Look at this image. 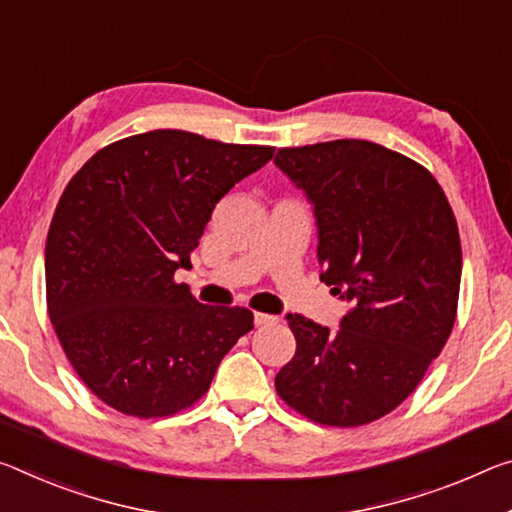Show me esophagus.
Returning a JSON list of instances; mask_svg holds the SVG:
<instances>
[{"instance_id": "obj_1", "label": "esophagus", "mask_w": 512, "mask_h": 512, "mask_svg": "<svg viewBox=\"0 0 512 512\" xmlns=\"http://www.w3.org/2000/svg\"><path fill=\"white\" fill-rule=\"evenodd\" d=\"M275 321H278V316L255 312V326H269V323H275Z\"/></svg>"}]
</instances>
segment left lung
<instances>
[{
	"mask_svg": "<svg viewBox=\"0 0 512 512\" xmlns=\"http://www.w3.org/2000/svg\"><path fill=\"white\" fill-rule=\"evenodd\" d=\"M275 166L312 202L321 282L351 305L337 330L287 314L296 355L275 389L316 424H369L415 392L451 335L456 216L424 166L371 141L282 148Z\"/></svg>",
	"mask_w": 512,
	"mask_h": 512,
	"instance_id": "1",
	"label": "left lung"
}]
</instances>
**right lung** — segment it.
Returning a JSON list of instances; mask_svg holds the SVG:
<instances>
[{
  "mask_svg": "<svg viewBox=\"0 0 512 512\" xmlns=\"http://www.w3.org/2000/svg\"><path fill=\"white\" fill-rule=\"evenodd\" d=\"M273 157L266 145L154 129L102 148L68 182L45 246L47 312L86 387L132 417L196 403L246 307L202 305L173 280L216 202Z\"/></svg>",
  "mask_w": 512,
  "mask_h": 512,
  "instance_id": "right-lung-1",
  "label": "right lung"
}]
</instances>
